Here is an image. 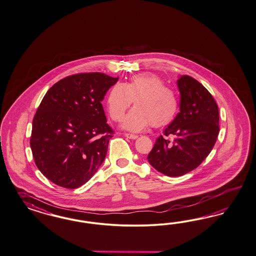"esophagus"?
<instances>
[{"label":"esophagus","instance_id":"1","mask_svg":"<svg viewBox=\"0 0 256 256\" xmlns=\"http://www.w3.org/2000/svg\"><path fill=\"white\" fill-rule=\"evenodd\" d=\"M124 136L128 139H132V140H135L138 138V135H135V134H130V133H126Z\"/></svg>","mask_w":256,"mask_h":256}]
</instances>
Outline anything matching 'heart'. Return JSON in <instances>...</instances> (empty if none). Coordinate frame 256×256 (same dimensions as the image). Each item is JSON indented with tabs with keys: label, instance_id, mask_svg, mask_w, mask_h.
<instances>
[{
	"label": "heart",
	"instance_id": "1",
	"mask_svg": "<svg viewBox=\"0 0 256 256\" xmlns=\"http://www.w3.org/2000/svg\"><path fill=\"white\" fill-rule=\"evenodd\" d=\"M134 100L135 106L124 118L123 126L141 132L150 123L162 126L172 122L178 112L175 92L154 74H137L126 83H116L106 96V112L114 121H120Z\"/></svg>",
	"mask_w": 256,
	"mask_h": 256
}]
</instances>
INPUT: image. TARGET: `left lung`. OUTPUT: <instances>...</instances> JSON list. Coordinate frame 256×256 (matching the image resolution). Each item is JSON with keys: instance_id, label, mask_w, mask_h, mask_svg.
<instances>
[{"instance_id": "left-lung-1", "label": "left lung", "mask_w": 256, "mask_h": 256, "mask_svg": "<svg viewBox=\"0 0 256 256\" xmlns=\"http://www.w3.org/2000/svg\"><path fill=\"white\" fill-rule=\"evenodd\" d=\"M180 94V112L164 135L176 136L171 143L160 135L148 160L157 171L180 176L198 168L210 154L220 132L218 106L207 88L189 76L176 81Z\"/></svg>"}]
</instances>
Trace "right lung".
<instances>
[{
    "label": "right lung",
    "mask_w": 256,
    "mask_h": 256,
    "mask_svg": "<svg viewBox=\"0 0 256 256\" xmlns=\"http://www.w3.org/2000/svg\"><path fill=\"white\" fill-rule=\"evenodd\" d=\"M117 80L102 72L72 74L56 83L42 100L30 146L36 168L54 184L78 188L104 162L114 130L101 102Z\"/></svg>",
    "instance_id": "add662e5"
}]
</instances>
